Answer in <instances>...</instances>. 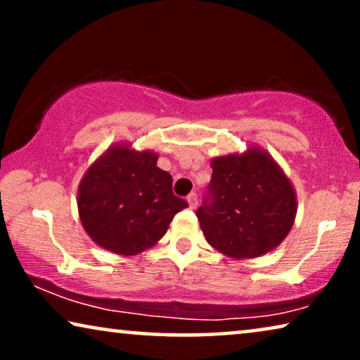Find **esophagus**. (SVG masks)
Wrapping results in <instances>:
<instances>
[{"label":"esophagus","instance_id":"1","mask_svg":"<svg viewBox=\"0 0 360 360\" xmlns=\"http://www.w3.org/2000/svg\"><path fill=\"white\" fill-rule=\"evenodd\" d=\"M186 201H188V206L191 210H195L196 205H198V198H196L195 193H190L188 196H186Z\"/></svg>","mask_w":360,"mask_h":360}]
</instances>
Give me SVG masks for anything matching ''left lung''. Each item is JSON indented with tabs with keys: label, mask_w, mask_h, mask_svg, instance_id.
Instances as JSON below:
<instances>
[{
	"label": "left lung",
	"mask_w": 360,
	"mask_h": 360,
	"mask_svg": "<svg viewBox=\"0 0 360 360\" xmlns=\"http://www.w3.org/2000/svg\"><path fill=\"white\" fill-rule=\"evenodd\" d=\"M211 181L196 210L211 248L231 259H254L287 238L297 216V191L272 155L250 146L211 160Z\"/></svg>",
	"instance_id": "left-lung-1"
}]
</instances>
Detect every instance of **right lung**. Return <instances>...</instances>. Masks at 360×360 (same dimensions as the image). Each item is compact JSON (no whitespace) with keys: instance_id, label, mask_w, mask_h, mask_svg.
Here are the masks:
<instances>
[{"instance_id":"add662e5","label":"right lung","mask_w":360,"mask_h":360,"mask_svg":"<svg viewBox=\"0 0 360 360\" xmlns=\"http://www.w3.org/2000/svg\"><path fill=\"white\" fill-rule=\"evenodd\" d=\"M154 150L129 142L108 147L78 185L83 229L100 248L136 255L164 238L174 216L188 206L172 191V175L157 167Z\"/></svg>"}]
</instances>
